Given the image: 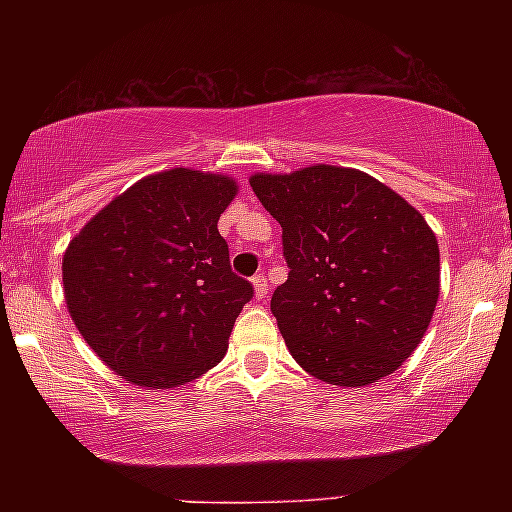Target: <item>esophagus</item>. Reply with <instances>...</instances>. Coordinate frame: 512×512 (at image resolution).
Wrapping results in <instances>:
<instances>
[{
  "label": "esophagus",
  "mask_w": 512,
  "mask_h": 512,
  "mask_svg": "<svg viewBox=\"0 0 512 512\" xmlns=\"http://www.w3.org/2000/svg\"><path fill=\"white\" fill-rule=\"evenodd\" d=\"M251 284H254V293L256 298H265L268 296V277L263 275V272H258V275L251 279Z\"/></svg>",
  "instance_id": "esophagus-1"
}]
</instances>
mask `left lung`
Listing matches in <instances>:
<instances>
[{"instance_id":"left-lung-1","label":"left lung","mask_w":512,"mask_h":512,"mask_svg":"<svg viewBox=\"0 0 512 512\" xmlns=\"http://www.w3.org/2000/svg\"><path fill=\"white\" fill-rule=\"evenodd\" d=\"M249 184L282 226L289 279L270 310L298 366L345 389L394 373L422 342L440 293L438 240L424 216L349 167L258 172Z\"/></svg>"}]
</instances>
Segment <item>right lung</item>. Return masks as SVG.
Here are the masks:
<instances>
[{
  "label": "right lung",
  "instance_id": "1",
  "mask_svg": "<svg viewBox=\"0 0 512 512\" xmlns=\"http://www.w3.org/2000/svg\"><path fill=\"white\" fill-rule=\"evenodd\" d=\"M235 195L226 174L174 167L139 179L69 242L67 310L116 375L172 389L226 356L237 314L254 296L230 270L216 228Z\"/></svg>",
  "mask_w": 512,
  "mask_h": 512
}]
</instances>
